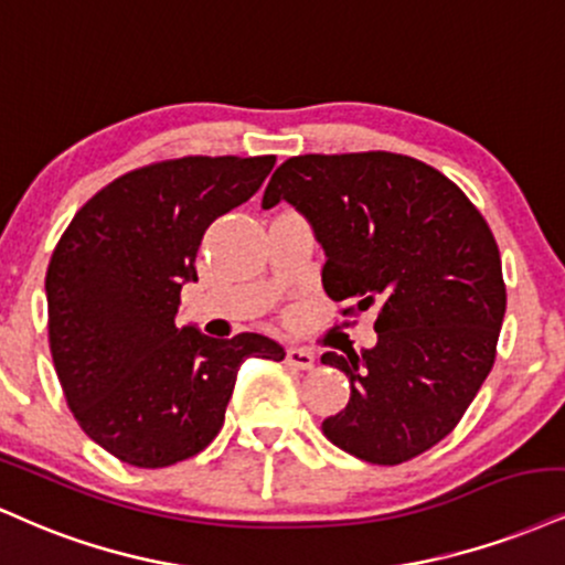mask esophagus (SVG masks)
Listing matches in <instances>:
<instances>
[{"instance_id":"obj_1","label":"esophagus","mask_w":565,"mask_h":565,"mask_svg":"<svg viewBox=\"0 0 565 565\" xmlns=\"http://www.w3.org/2000/svg\"><path fill=\"white\" fill-rule=\"evenodd\" d=\"M285 360H288L290 367H298V370H311V367H315V354H311L309 349L290 347L288 351H285Z\"/></svg>"}]
</instances>
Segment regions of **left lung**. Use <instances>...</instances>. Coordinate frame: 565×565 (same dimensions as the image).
Here are the masks:
<instances>
[{"label":"left lung","instance_id":"8db88e82","mask_svg":"<svg viewBox=\"0 0 565 565\" xmlns=\"http://www.w3.org/2000/svg\"><path fill=\"white\" fill-rule=\"evenodd\" d=\"M290 203L324 250L322 288L377 309L373 349L322 362L347 373V409L322 423L343 452L399 466L439 444L494 364L505 282L494 235L441 171L396 152L288 158L264 209Z\"/></svg>","mask_w":565,"mask_h":565}]
</instances>
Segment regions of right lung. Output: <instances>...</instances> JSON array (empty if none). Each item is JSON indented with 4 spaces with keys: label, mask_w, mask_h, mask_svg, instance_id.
I'll use <instances>...</instances> for the list:
<instances>
[{
    "label": "right lung",
    "mask_w": 565,
    "mask_h": 565,
    "mask_svg": "<svg viewBox=\"0 0 565 565\" xmlns=\"http://www.w3.org/2000/svg\"><path fill=\"white\" fill-rule=\"evenodd\" d=\"M275 156H188L118 177L76 211L46 269L50 349L84 434L135 468L209 447L248 356L285 360L258 333L179 328L209 224L248 201Z\"/></svg>",
    "instance_id": "add662e5"
}]
</instances>
